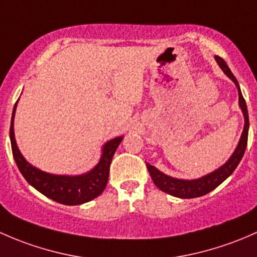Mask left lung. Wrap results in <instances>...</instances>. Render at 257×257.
<instances>
[{"mask_svg": "<svg viewBox=\"0 0 257 257\" xmlns=\"http://www.w3.org/2000/svg\"><path fill=\"white\" fill-rule=\"evenodd\" d=\"M215 60L219 64V67L221 68V70L226 74V76H229V78L234 81L235 85H236L237 92H239V106L240 109H241L242 113H244V120H245L244 130H242L241 137H240V141L239 144H237L236 148H235L234 153L230 156L229 160H227L220 168L215 169V171L207 174V176L200 177V178L198 179H190V181H188V179H178V178H173V177H169L167 174L158 171V169L153 167V166L146 163L151 178H152L153 183H155L156 186L160 188L161 190H163L165 193L174 195V197L183 198V199L202 197V195L208 194L209 192H211V190L215 189L216 187L220 186L227 177L235 171V168L237 167V165H239L240 161H241L242 156H244L245 150H246V146H247L248 113H247L246 102H245V99L242 97L239 83H237L234 74L231 73V70H230L229 67L226 65L225 60H224L223 58L218 57V55H215Z\"/></svg>", "mask_w": 257, "mask_h": 257, "instance_id": "8db88e82", "label": "left lung"}]
</instances>
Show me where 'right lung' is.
<instances>
[{
  "instance_id": "add662e5",
  "label": "right lung",
  "mask_w": 257,
  "mask_h": 257,
  "mask_svg": "<svg viewBox=\"0 0 257 257\" xmlns=\"http://www.w3.org/2000/svg\"><path fill=\"white\" fill-rule=\"evenodd\" d=\"M17 102L13 107L12 118H11L10 139L13 158L26 181L42 194L60 204L79 205L99 197L106 187L111 160L123 137H115L102 146V153L99 163L88 173L79 174V176H58V174L47 173L28 163L18 150L15 139V131H13V120H15Z\"/></svg>"
}]
</instances>
